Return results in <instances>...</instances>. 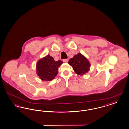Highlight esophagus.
<instances>
[{"label":"esophagus","instance_id":"esophagus-1","mask_svg":"<svg viewBox=\"0 0 129 129\" xmlns=\"http://www.w3.org/2000/svg\"><path fill=\"white\" fill-rule=\"evenodd\" d=\"M63 61L64 62H68V59H63Z\"/></svg>","mask_w":129,"mask_h":129}]
</instances>
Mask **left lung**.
Listing matches in <instances>:
<instances>
[{
    "mask_svg": "<svg viewBox=\"0 0 129 129\" xmlns=\"http://www.w3.org/2000/svg\"><path fill=\"white\" fill-rule=\"evenodd\" d=\"M68 63L72 66L76 74L81 75H83L88 72L91 66L87 59L81 53H78L71 58Z\"/></svg>",
    "mask_w": 129,
    "mask_h": 129,
    "instance_id": "obj_1",
    "label": "left lung"
}]
</instances>
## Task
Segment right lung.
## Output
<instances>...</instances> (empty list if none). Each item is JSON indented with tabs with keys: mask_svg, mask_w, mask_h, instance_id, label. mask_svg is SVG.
<instances>
[{
	"mask_svg": "<svg viewBox=\"0 0 129 129\" xmlns=\"http://www.w3.org/2000/svg\"><path fill=\"white\" fill-rule=\"evenodd\" d=\"M62 63L61 60L55 61L53 57L48 55L37 62V74L43 81H51L56 76L58 68Z\"/></svg>",
	"mask_w": 129,
	"mask_h": 129,
	"instance_id": "add662e5",
	"label": "right lung"
}]
</instances>
